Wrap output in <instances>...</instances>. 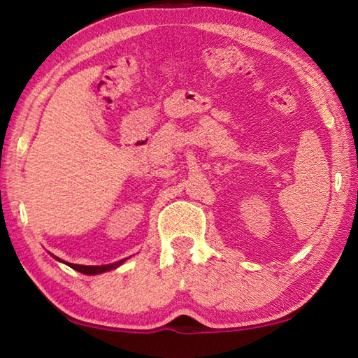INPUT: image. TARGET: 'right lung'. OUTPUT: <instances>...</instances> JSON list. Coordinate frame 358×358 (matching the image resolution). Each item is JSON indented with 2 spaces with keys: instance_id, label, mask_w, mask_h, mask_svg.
I'll return each instance as SVG.
<instances>
[{
  "instance_id": "right-lung-1",
  "label": "right lung",
  "mask_w": 358,
  "mask_h": 358,
  "mask_svg": "<svg viewBox=\"0 0 358 358\" xmlns=\"http://www.w3.org/2000/svg\"><path fill=\"white\" fill-rule=\"evenodd\" d=\"M55 258L58 262H63L62 258H58V257H55ZM126 260H129V258H123V260H120L117 263L104 264V266H83V264H73V263H66V262H63V263L69 264L71 268L75 269V271H78L81 273H86V275H96V273H103V272H108V271H112V269H117L118 266L123 264Z\"/></svg>"
}]
</instances>
